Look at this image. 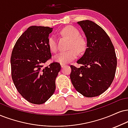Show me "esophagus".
Listing matches in <instances>:
<instances>
[{"instance_id":"1","label":"esophagus","mask_w":128,"mask_h":128,"mask_svg":"<svg viewBox=\"0 0 128 128\" xmlns=\"http://www.w3.org/2000/svg\"><path fill=\"white\" fill-rule=\"evenodd\" d=\"M66 66V64H61V67H62V68H63L64 67H65Z\"/></svg>"}]
</instances>
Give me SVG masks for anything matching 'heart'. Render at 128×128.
<instances>
[{
  "mask_svg": "<svg viewBox=\"0 0 128 128\" xmlns=\"http://www.w3.org/2000/svg\"><path fill=\"white\" fill-rule=\"evenodd\" d=\"M61 33L71 40L70 50L62 51L54 56V61L60 64H67L76 59L78 56V52H82L85 48L84 41L80 37V32L77 29L72 26L63 28ZM48 45L50 50L56 53L58 51L57 40L55 35H51L48 38Z\"/></svg>",
  "mask_w": 128,
  "mask_h": 128,
  "instance_id": "obj_1",
  "label": "heart"
}]
</instances>
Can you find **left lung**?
Returning <instances> with one entry per match:
<instances>
[{"label": "left lung", "instance_id": "obj_1", "mask_svg": "<svg viewBox=\"0 0 128 128\" xmlns=\"http://www.w3.org/2000/svg\"><path fill=\"white\" fill-rule=\"evenodd\" d=\"M87 38V48L77 61L80 68L70 66L72 83L78 93L87 98L102 94L115 76L117 58L114 46L103 28L89 20L79 21Z\"/></svg>", "mask_w": 128, "mask_h": 128}]
</instances>
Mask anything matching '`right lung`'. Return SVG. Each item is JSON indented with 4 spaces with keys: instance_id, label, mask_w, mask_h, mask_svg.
Instances as JSON below:
<instances>
[{
    "instance_id": "add662e5",
    "label": "right lung",
    "mask_w": 128,
    "mask_h": 128,
    "mask_svg": "<svg viewBox=\"0 0 128 128\" xmlns=\"http://www.w3.org/2000/svg\"><path fill=\"white\" fill-rule=\"evenodd\" d=\"M52 30L47 26L29 27L17 40L11 55L14 84L21 96L33 104L44 103L56 90L60 64L54 62L44 67L51 58L48 41Z\"/></svg>"
}]
</instances>
